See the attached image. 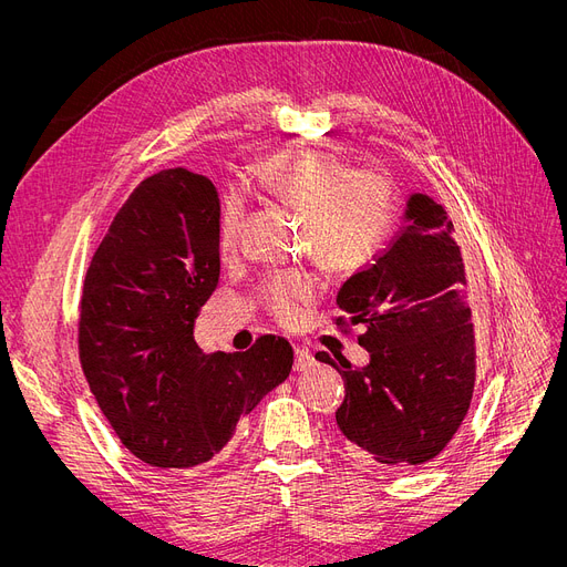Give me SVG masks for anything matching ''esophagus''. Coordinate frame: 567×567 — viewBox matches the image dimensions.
<instances>
[{
    "label": "esophagus",
    "instance_id": "34e87169",
    "mask_svg": "<svg viewBox=\"0 0 567 567\" xmlns=\"http://www.w3.org/2000/svg\"><path fill=\"white\" fill-rule=\"evenodd\" d=\"M312 365H315L312 353H310L308 349H303V347H296V349H293V370H296V372H306V370H310Z\"/></svg>",
    "mask_w": 567,
    "mask_h": 567
}]
</instances>
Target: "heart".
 <instances>
[{
    "instance_id": "obj_1",
    "label": "heart",
    "mask_w": 567,
    "mask_h": 567,
    "mask_svg": "<svg viewBox=\"0 0 567 567\" xmlns=\"http://www.w3.org/2000/svg\"><path fill=\"white\" fill-rule=\"evenodd\" d=\"M261 197L303 214V244L331 271H355L389 241L395 225L391 178L355 167L333 152L289 148L255 169ZM244 223V202L229 197L220 214V250L236 248ZM317 282L308 274H282L261 285L266 310L293 323L315 299Z\"/></svg>"
}]
</instances>
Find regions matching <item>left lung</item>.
Returning a JSON list of instances; mask_svg holds the SVG:
<instances>
[{
  "instance_id": "8db88e82",
  "label": "left lung",
  "mask_w": 567,
  "mask_h": 567,
  "mask_svg": "<svg viewBox=\"0 0 567 567\" xmlns=\"http://www.w3.org/2000/svg\"><path fill=\"white\" fill-rule=\"evenodd\" d=\"M404 227L372 264L338 291L347 319L363 323L359 344L370 361L353 368L344 355L315 359L344 379L336 421L347 449L383 466L434 460L471 404L475 381L468 285L453 223L425 193H411Z\"/></svg>"
}]
</instances>
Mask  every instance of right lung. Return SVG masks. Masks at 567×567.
<instances>
[{"mask_svg":"<svg viewBox=\"0 0 567 567\" xmlns=\"http://www.w3.org/2000/svg\"><path fill=\"white\" fill-rule=\"evenodd\" d=\"M220 276V197L184 167L144 178L84 278L80 363L103 415L148 466L182 471L218 455L293 363L285 338L204 353L195 321Z\"/></svg>","mask_w":567,"mask_h":567,"instance_id":"right-lung-1","label":"right lung"}]
</instances>
